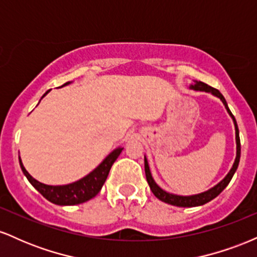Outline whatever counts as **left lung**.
<instances>
[{
    "label": "left lung",
    "mask_w": 257,
    "mask_h": 257,
    "mask_svg": "<svg viewBox=\"0 0 257 257\" xmlns=\"http://www.w3.org/2000/svg\"><path fill=\"white\" fill-rule=\"evenodd\" d=\"M191 89H194V90H199V91H206V93H211L213 95L217 96L221 101L223 102V105H225L227 112L229 113V116L232 117L233 119V123H234V128H235V144H237V155H235V159H234V163H233V166L231 168V170H229V173L227 174L225 176V179L221 180V181L217 184L216 186H214L213 188H210V190L205 191V192H202L199 194H193V196H178V194H173V193H169L167 192V191L162 190L159 186L156 184L155 180H153L152 175H151V172H150V167H149V163H147V159L145 157V174H146V180L147 182H149L150 185V188H151L152 193L155 194L156 197L159 200H162V202L164 203H168V204H172V205H175V206H182V208H191V206H199V205H203L205 204V203L210 202V200H213L215 197H217L219 194L222 192L223 190L226 188V186L229 184V181H231L233 175H234L235 170H237L238 168V164H239V159H240V139H239V131H238V125H237V122H235V118L234 116L232 114V112L229 111L228 108V105H227L225 98H223L222 94L220 93L219 90L215 89V88L210 87V85L203 83V82H194V84H191L190 85Z\"/></svg>",
    "instance_id": "8db88e82"
}]
</instances>
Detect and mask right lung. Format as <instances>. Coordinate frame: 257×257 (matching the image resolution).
<instances>
[{
  "label": "right lung",
  "instance_id": "obj_1",
  "mask_svg": "<svg viewBox=\"0 0 257 257\" xmlns=\"http://www.w3.org/2000/svg\"><path fill=\"white\" fill-rule=\"evenodd\" d=\"M69 83L70 82H67V83H65L64 85ZM48 91H47L46 94H48ZM46 94H44L43 96H46ZM122 150V147L113 150V151H112L110 155H108L107 157H106L104 161L93 170V172L88 174L84 178H82L81 180H78V181L76 182H72V184L61 186H51L37 181L36 179L32 178L30 174L26 172L20 157L19 163L23 173H24V175L28 178L29 181H30V184L34 186V187L36 188L38 192L42 194L47 200H49V202L58 205H76L94 198V197L100 192L102 185L105 184L106 179H107V175L108 173H110L112 164H113L114 161L118 158Z\"/></svg>",
  "mask_w": 257,
  "mask_h": 257
}]
</instances>
